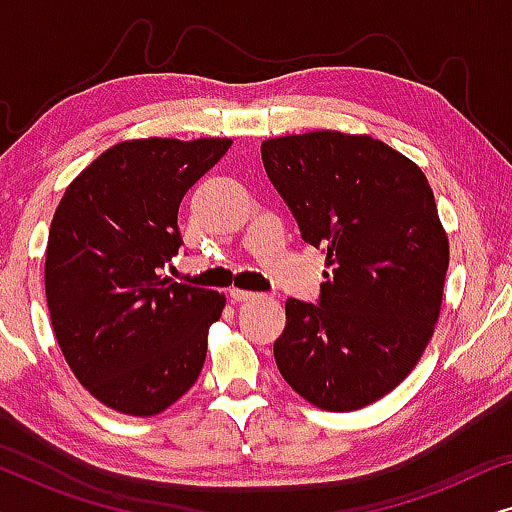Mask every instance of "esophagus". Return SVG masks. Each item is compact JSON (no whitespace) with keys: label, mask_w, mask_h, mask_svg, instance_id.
Segmentation results:
<instances>
[{"label":"esophagus","mask_w":512,"mask_h":512,"mask_svg":"<svg viewBox=\"0 0 512 512\" xmlns=\"http://www.w3.org/2000/svg\"><path fill=\"white\" fill-rule=\"evenodd\" d=\"M228 296L235 300V303H249V300H256L258 293H251V291H244V289H230Z\"/></svg>","instance_id":"1"}]
</instances>
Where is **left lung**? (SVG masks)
Masks as SVG:
<instances>
[{"instance_id":"obj_1","label":"left lung","mask_w":512,"mask_h":512,"mask_svg":"<svg viewBox=\"0 0 512 512\" xmlns=\"http://www.w3.org/2000/svg\"><path fill=\"white\" fill-rule=\"evenodd\" d=\"M261 156L328 268L319 305L286 303L279 373L321 410L366 408L410 375L440 317L450 242L429 181L389 144L338 130L265 139Z\"/></svg>"}]
</instances>
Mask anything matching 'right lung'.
<instances>
[{
	"instance_id": "right-lung-1",
	"label": "right lung",
	"mask_w": 512,
	"mask_h": 512,
	"mask_svg": "<svg viewBox=\"0 0 512 512\" xmlns=\"http://www.w3.org/2000/svg\"><path fill=\"white\" fill-rule=\"evenodd\" d=\"M228 137L118 142L67 186L46 247V303L62 356L107 408L153 417L198 380L226 296L170 282L179 205Z\"/></svg>"
}]
</instances>
